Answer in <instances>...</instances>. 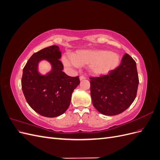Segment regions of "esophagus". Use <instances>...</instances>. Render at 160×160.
<instances>
[{
	"label": "esophagus",
	"mask_w": 160,
	"mask_h": 160,
	"mask_svg": "<svg viewBox=\"0 0 160 160\" xmlns=\"http://www.w3.org/2000/svg\"><path fill=\"white\" fill-rule=\"evenodd\" d=\"M85 79H86V77H84V76H80V77H79V79H80V81H83V80Z\"/></svg>",
	"instance_id": "1"
}]
</instances>
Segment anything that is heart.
Listing matches in <instances>:
<instances>
[{
    "label": "heart",
    "mask_w": 160,
    "mask_h": 160,
    "mask_svg": "<svg viewBox=\"0 0 160 160\" xmlns=\"http://www.w3.org/2000/svg\"><path fill=\"white\" fill-rule=\"evenodd\" d=\"M119 56L115 52L103 49H83L65 54L62 62L67 69L88 65V71L93 75H103L114 70L119 63Z\"/></svg>",
    "instance_id": "1"
}]
</instances>
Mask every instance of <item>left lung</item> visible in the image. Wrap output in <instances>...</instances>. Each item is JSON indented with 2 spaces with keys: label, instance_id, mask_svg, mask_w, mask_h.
<instances>
[{
  "label": "left lung",
  "instance_id": "8db88e82",
  "mask_svg": "<svg viewBox=\"0 0 160 160\" xmlns=\"http://www.w3.org/2000/svg\"><path fill=\"white\" fill-rule=\"evenodd\" d=\"M91 97L95 108L105 115L123 112L137 95L139 78L136 62L128 54L107 75L90 78Z\"/></svg>",
  "mask_w": 160,
  "mask_h": 160
}]
</instances>
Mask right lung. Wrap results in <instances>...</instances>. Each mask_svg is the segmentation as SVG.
Segmentation results:
<instances>
[{
	"label": "right lung",
	"instance_id": "right-lung-1",
	"mask_svg": "<svg viewBox=\"0 0 160 160\" xmlns=\"http://www.w3.org/2000/svg\"><path fill=\"white\" fill-rule=\"evenodd\" d=\"M61 57L58 46L45 48L34 53L22 71L21 85L25 98L30 107L44 117L63 114L70 105L72 93L80 83L78 77L68 76L62 71ZM43 60L52 66L45 75L38 71L39 62Z\"/></svg>",
	"mask_w": 160,
	"mask_h": 160
}]
</instances>
